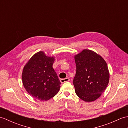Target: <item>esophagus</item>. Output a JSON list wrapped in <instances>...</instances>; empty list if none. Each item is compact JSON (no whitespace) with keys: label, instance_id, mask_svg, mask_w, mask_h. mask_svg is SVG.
I'll use <instances>...</instances> for the list:
<instances>
[{"label":"esophagus","instance_id":"esophagus-1","mask_svg":"<svg viewBox=\"0 0 128 128\" xmlns=\"http://www.w3.org/2000/svg\"><path fill=\"white\" fill-rule=\"evenodd\" d=\"M70 79L69 78H62V79L60 80V82L61 83H64L66 82H68V81H69Z\"/></svg>","mask_w":128,"mask_h":128}]
</instances>
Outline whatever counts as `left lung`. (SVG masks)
<instances>
[{
	"label": "left lung",
	"mask_w": 128,
	"mask_h": 128,
	"mask_svg": "<svg viewBox=\"0 0 128 128\" xmlns=\"http://www.w3.org/2000/svg\"><path fill=\"white\" fill-rule=\"evenodd\" d=\"M76 72L73 80L76 94L84 101H94L109 83L110 72L104 59L94 51L85 49L75 55Z\"/></svg>",
	"instance_id": "left-lung-1"
}]
</instances>
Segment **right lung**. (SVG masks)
<instances>
[{
  "instance_id": "obj_1",
  "label": "right lung",
  "mask_w": 128,
  "mask_h": 128,
  "mask_svg": "<svg viewBox=\"0 0 128 128\" xmlns=\"http://www.w3.org/2000/svg\"><path fill=\"white\" fill-rule=\"evenodd\" d=\"M54 60V56L40 51L34 54L24 66L21 76L23 85L34 98L46 101L59 92L61 83L53 68Z\"/></svg>"
}]
</instances>
